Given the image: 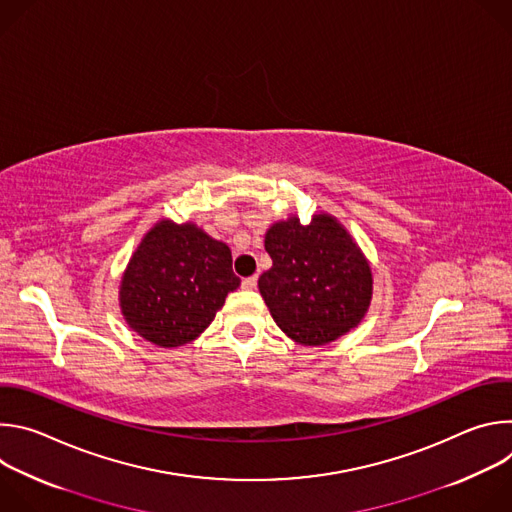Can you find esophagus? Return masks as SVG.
<instances>
[{"instance_id": "1", "label": "esophagus", "mask_w": 512, "mask_h": 512, "mask_svg": "<svg viewBox=\"0 0 512 512\" xmlns=\"http://www.w3.org/2000/svg\"><path fill=\"white\" fill-rule=\"evenodd\" d=\"M241 285L245 287V289H253L255 285H257V275H251V277H245L243 281H241Z\"/></svg>"}]
</instances>
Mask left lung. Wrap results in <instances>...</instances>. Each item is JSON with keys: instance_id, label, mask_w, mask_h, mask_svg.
<instances>
[{"instance_id": "left-lung-1", "label": "left lung", "mask_w": 512, "mask_h": 512, "mask_svg": "<svg viewBox=\"0 0 512 512\" xmlns=\"http://www.w3.org/2000/svg\"><path fill=\"white\" fill-rule=\"evenodd\" d=\"M273 265L259 291L275 324L300 344L320 346L354 328L367 314L373 275L352 237L328 214L310 225L291 216L265 235Z\"/></svg>"}]
</instances>
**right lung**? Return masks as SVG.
Listing matches in <instances>:
<instances>
[{"mask_svg": "<svg viewBox=\"0 0 512 512\" xmlns=\"http://www.w3.org/2000/svg\"><path fill=\"white\" fill-rule=\"evenodd\" d=\"M241 279L231 249L196 225L158 223L143 237L121 279V312L145 340L164 348L194 340Z\"/></svg>", "mask_w": 512, "mask_h": 512, "instance_id": "1", "label": "right lung"}]
</instances>
